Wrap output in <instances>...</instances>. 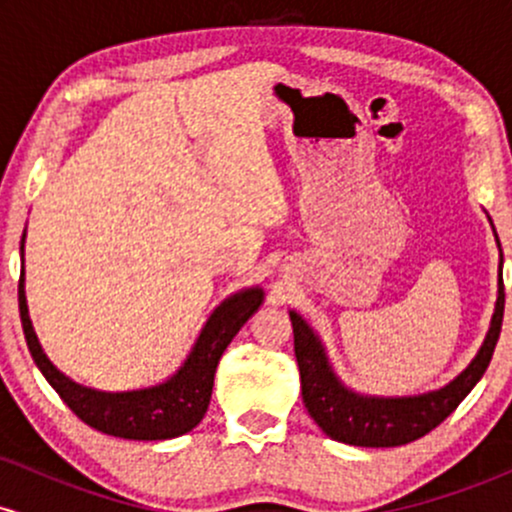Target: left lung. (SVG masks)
Segmentation results:
<instances>
[{
    "label": "left lung",
    "mask_w": 512,
    "mask_h": 512,
    "mask_svg": "<svg viewBox=\"0 0 512 512\" xmlns=\"http://www.w3.org/2000/svg\"><path fill=\"white\" fill-rule=\"evenodd\" d=\"M503 308V279H498L496 310H493L489 334L479 354L452 383L414 397H368L349 390L332 370L320 337L310 330L301 315L291 310L293 351H296L298 370H301L305 409L327 436L339 443L358 445V448H397V445L424 438L428 431L448 419L486 373L493 349L501 337Z\"/></svg>",
    "instance_id": "8db88e82"
}]
</instances>
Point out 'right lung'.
<instances>
[{
	"label": "right lung",
	"instance_id": "1",
	"mask_svg": "<svg viewBox=\"0 0 512 512\" xmlns=\"http://www.w3.org/2000/svg\"><path fill=\"white\" fill-rule=\"evenodd\" d=\"M21 238V257H23ZM264 301L262 289H245L226 298L211 313L207 325L199 332V339L192 346L187 361L170 375L166 383L144 387L129 392H101L69 380L62 370L52 366L45 356L43 346L35 337L31 317H28L26 291H23V272L19 279V313L23 334H26L28 351L35 366L45 375V380L55 387L62 402L79 416L84 424L96 431L127 440H168L192 431L204 419L214 387V373L219 358L240 327L250 320V315Z\"/></svg>",
	"mask_w": 512,
	"mask_h": 512
}]
</instances>
